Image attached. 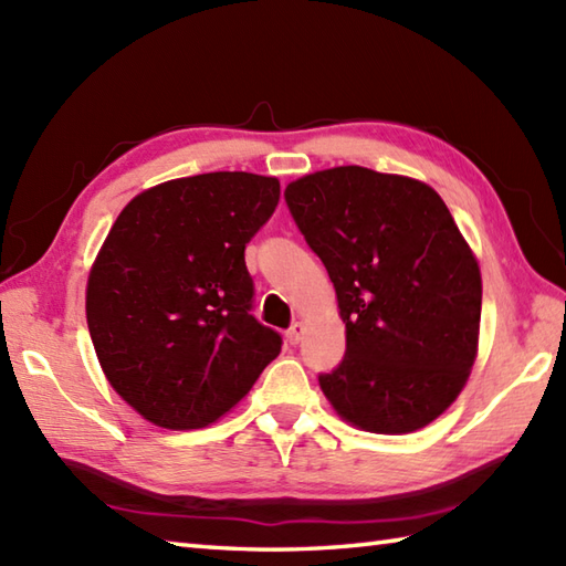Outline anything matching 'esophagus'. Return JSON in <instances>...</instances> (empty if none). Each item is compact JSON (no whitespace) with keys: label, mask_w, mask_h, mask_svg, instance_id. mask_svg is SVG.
<instances>
[{"label":"esophagus","mask_w":566,"mask_h":566,"mask_svg":"<svg viewBox=\"0 0 566 566\" xmlns=\"http://www.w3.org/2000/svg\"><path fill=\"white\" fill-rule=\"evenodd\" d=\"M304 331H306V326L302 321H296L294 326L286 331V340H290L292 345H298V340H302V335H304Z\"/></svg>","instance_id":"34e87169"}]
</instances>
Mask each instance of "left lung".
I'll return each instance as SVG.
<instances>
[{"instance_id":"obj_1","label":"left lung","mask_w":566,"mask_h":566,"mask_svg":"<svg viewBox=\"0 0 566 566\" xmlns=\"http://www.w3.org/2000/svg\"><path fill=\"white\" fill-rule=\"evenodd\" d=\"M286 203L326 264L345 357L321 391L345 423L406 436L462 394L479 353L482 272L432 187L359 165L294 179Z\"/></svg>"}]
</instances>
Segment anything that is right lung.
I'll use <instances>...</instances> for the list:
<instances>
[{"label":"right lung","instance_id":"obj_1","mask_svg":"<svg viewBox=\"0 0 566 566\" xmlns=\"http://www.w3.org/2000/svg\"><path fill=\"white\" fill-rule=\"evenodd\" d=\"M280 179H167L118 213L87 276V326L114 391L153 426L195 430L243 399L282 350L250 316L245 245Z\"/></svg>","mask_w":566,"mask_h":566}]
</instances>
